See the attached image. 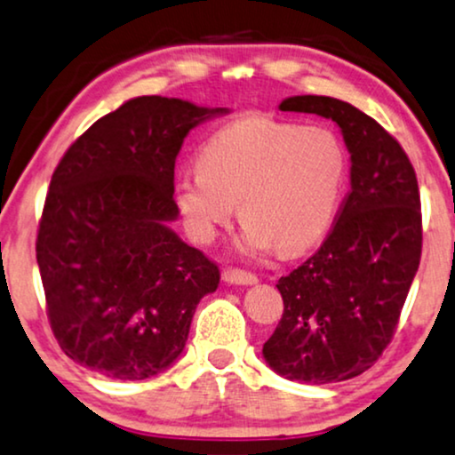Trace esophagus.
Instances as JSON below:
<instances>
[{
	"mask_svg": "<svg viewBox=\"0 0 455 455\" xmlns=\"http://www.w3.org/2000/svg\"><path fill=\"white\" fill-rule=\"evenodd\" d=\"M223 280L228 284H255L257 276L251 272L238 270V267H228V270H223Z\"/></svg>",
	"mask_w": 455,
	"mask_h": 455,
	"instance_id": "1",
	"label": "esophagus"
}]
</instances>
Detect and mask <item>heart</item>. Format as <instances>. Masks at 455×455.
<instances>
[{
	"label": "heart",
	"mask_w": 455,
	"mask_h": 455,
	"mask_svg": "<svg viewBox=\"0 0 455 455\" xmlns=\"http://www.w3.org/2000/svg\"><path fill=\"white\" fill-rule=\"evenodd\" d=\"M347 158L335 132L272 117H246L202 145L198 168L175 183V200L196 243H211L240 202L249 251L295 255L333 223Z\"/></svg>",
	"instance_id": "b5f03b06"
}]
</instances>
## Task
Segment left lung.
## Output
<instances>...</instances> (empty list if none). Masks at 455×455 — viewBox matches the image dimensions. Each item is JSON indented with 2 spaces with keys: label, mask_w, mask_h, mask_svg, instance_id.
I'll list each match as a JSON object with an SVG mask.
<instances>
[{
  "label": "left lung",
  "mask_w": 455,
  "mask_h": 455,
  "mask_svg": "<svg viewBox=\"0 0 455 455\" xmlns=\"http://www.w3.org/2000/svg\"><path fill=\"white\" fill-rule=\"evenodd\" d=\"M280 109L333 120L352 166L350 192L321 249L278 280L284 310L263 358L297 382H344L382 356L418 272L416 171L401 143L350 103L304 94Z\"/></svg>",
  "instance_id": "8db88e82"
}]
</instances>
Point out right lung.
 Here are the masks:
<instances>
[{
    "mask_svg": "<svg viewBox=\"0 0 455 455\" xmlns=\"http://www.w3.org/2000/svg\"><path fill=\"white\" fill-rule=\"evenodd\" d=\"M223 108L137 97L88 128L54 168L37 229L46 314L60 350L116 379L175 363L219 267L171 229L175 160Z\"/></svg>",
    "mask_w": 455,
    "mask_h": 455,
    "instance_id": "obj_1",
    "label": "right lung"
}]
</instances>
